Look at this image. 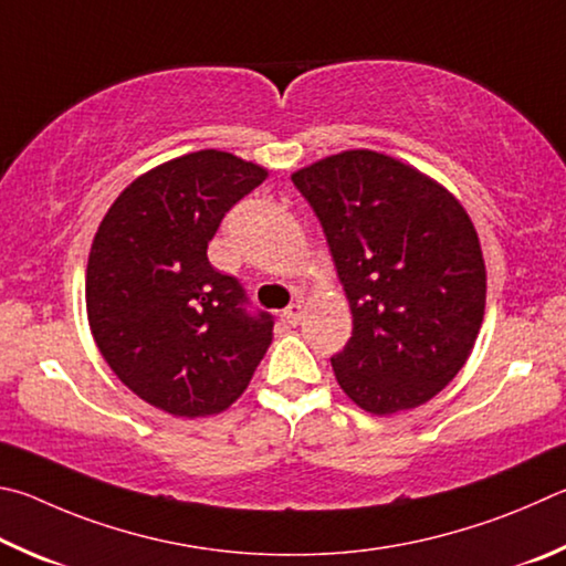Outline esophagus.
I'll return each instance as SVG.
<instances>
[{
	"label": "esophagus",
	"mask_w": 566,
	"mask_h": 566,
	"mask_svg": "<svg viewBox=\"0 0 566 566\" xmlns=\"http://www.w3.org/2000/svg\"><path fill=\"white\" fill-rule=\"evenodd\" d=\"M301 315H303V303H301V301H295V303H291V305H289V308H285V311H283V318H285V321H289L291 325H295V323H298V321H301Z\"/></svg>",
	"instance_id": "1"
}]
</instances>
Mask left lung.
<instances>
[{
  "instance_id": "obj_1",
  "label": "left lung",
  "mask_w": 566,
  "mask_h": 566,
  "mask_svg": "<svg viewBox=\"0 0 566 566\" xmlns=\"http://www.w3.org/2000/svg\"><path fill=\"white\" fill-rule=\"evenodd\" d=\"M328 238L353 313L333 355L348 398L373 415L432 400L468 363L488 298V268L468 211L448 188L370 148L295 171Z\"/></svg>"
}]
</instances>
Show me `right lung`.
<instances>
[{
	"label": "right lung",
	"instance_id": "1",
	"mask_svg": "<svg viewBox=\"0 0 566 566\" xmlns=\"http://www.w3.org/2000/svg\"><path fill=\"white\" fill-rule=\"evenodd\" d=\"M265 178L263 166L203 148L138 176L98 223L88 328L116 378L174 418L231 408L273 340L271 315H248L241 283L206 255L223 216Z\"/></svg>",
	"mask_w": 566,
	"mask_h": 566
}]
</instances>
